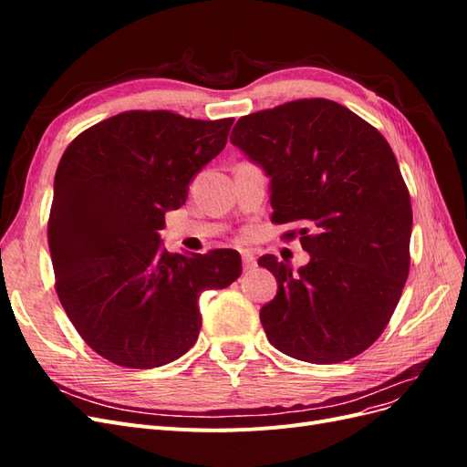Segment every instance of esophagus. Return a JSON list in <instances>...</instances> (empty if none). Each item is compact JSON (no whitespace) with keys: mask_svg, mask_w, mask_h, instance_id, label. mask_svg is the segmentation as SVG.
<instances>
[{"mask_svg":"<svg viewBox=\"0 0 467 467\" xmlns=\"http://www.w3.org/2000/svg\"><path fill=\"white\" fill-rule=\"evenodd\" d=\"M242 259H244V271H253V268L257 266L255 253H253L251 249H244L242 251Z\"/></svg>","mask_w":467,"mask_h":467,"instance_id":"obj_1","label":"esophagus"}]
</instances>
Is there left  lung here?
<instances>
[{"mask_svg": "<svg viewBox=\"0 0 467 467\" xmlns=\"http://www.w3.org/2000/svg\"><path fill=\"white\" fill-rule=\"evenodd\" d=\"M232 134L271 177V220L300 225L309 253L296 273L275 255L259 259L278 285L261 307L268 341L312 364L360 355L386 329L409 275L411 199L386 138L329 99L253 112Z\"/></svg>", "mask_w": 467, "mask_h": 467, "instance_id": "1", "label": "left lung"}]
</instances>
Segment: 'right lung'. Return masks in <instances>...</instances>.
Masks as SVG:
<instances>
[{"mask_svg": "<svg viewBox=\"0 0 467 467\" xmlns=\"http://www.w3.org/2000/svg\"><path fill=\"white\" fill-rule=\"evenodd\" d=\"M234 119L129 110L81 132L54 177L48 247L56 292L97 355L158 368L196 343L199 298L242 275L234 249L169 253L165 212L228 142Z\"/></svg>", "mask_w": 467, "mask_h": 467, "instance_id": "1", "label": "right lung"}]
</instances>
